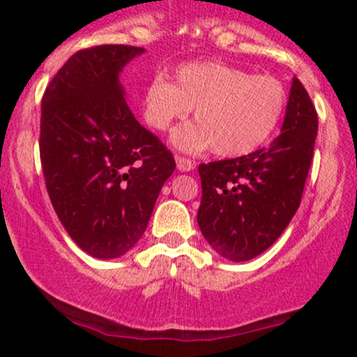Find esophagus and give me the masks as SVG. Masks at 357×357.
Masks as SVG:
<instances>
[{
    "label": "esophagus",
    "instance_id": "obj_1",
    "mask_svg": "<svg viewBox=\"0 0 357 357\" xmlns=\"http://www.w3.org/2000/svg\"><path fill=\"white\" fill-rule=\"evenodd\" d=\"M176 166H178L179 171H184V173L195 169V162H192L191 159L184 158V155H179V154H176Z\"/></svg>",
    "mask_w": 357,
    "mask_h": 357
}]
</instances>
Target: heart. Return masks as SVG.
Returning <instances> with one entry per match:
<instances>
[{
  "mask_svg": "<svg viewBox=\"0 0 357 357\" xmlns=\"http://www.w3.org/2000/svg\"><path fill=\"white\" fill-rule=\"evenodd\" d=\"M289 93L272 75H252L221 61H195L174 70V85L155 75L142 96L151 129L165 132L195 107L196 124L174 130L173 142L188 153L213 146L218 155L238 158L264 146L284 119Z\"/></svg>",
  "mask_w": 357,
  "mask_h": 357,
  "instance_id": "obj_1",
  "label": "heart"
}]
</instances>
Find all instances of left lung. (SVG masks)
I'll use <instances>...</instances> for the list:
<instances>
[{"instance_id": "obj_1", "label": "left lung", "mask_w": 357, "mask_h": 357, "mask_svg": "<svg viewBox=\"0 0 357 357\" xmlns=\"http://www.w3.org/2000/svg\"><path fill=\"white\" fill-rule=\"evenodd\" d=\"M315 137L317 112L302 82L294 79L282 132L270 147L199 165L198 225L216 253L245 261L282 235L301 204Z\"/></svg>"}]
</instances>
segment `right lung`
I'll return each instance as SVG.
<instances>
[{"mask_svg":"<svg viewBox=\"0 0 357 357\" xmlns=\"http://www.w3.org/2000/svg\"><path fill=\"white\" fill-rule=\"evenodd\" d=\"M144 50H79L47 85L40 161L48 196L70 238L96 258H117L144 233L174 155L124 100L119 72Z\"/></svg>","mask_w":357,"mask_h":357,"instance_id":"right-lung-1","label":"right lung"}]
</instances>
